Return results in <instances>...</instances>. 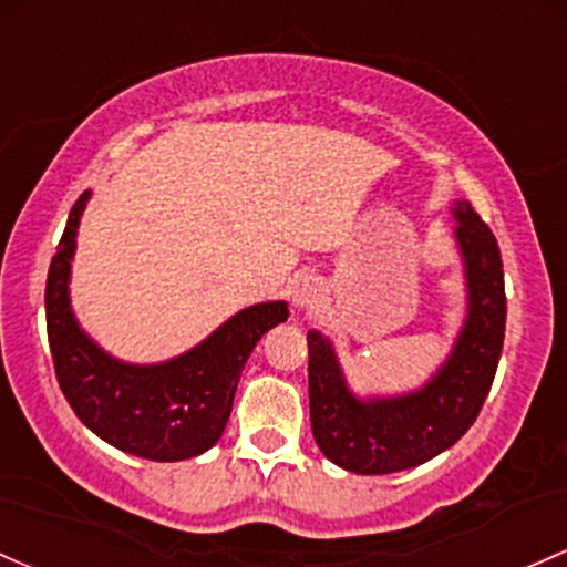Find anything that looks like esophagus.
<instances>
[{"label": "esophagus", "mask_w": 567, "mask_h": 567, "mask_svg": "<svg viewBox=\"0 0 567 567\" xmlns=\"http://www.w3.org/2000/svg\"><path fill=\"white\" fill-rule=\"evenodd\" d=\"M320 293H323V285H320L318 277H296L293 285H290V299L299 309L318 303Z\"/></svg>", "instance_id": "34e87169"}]
</instances>
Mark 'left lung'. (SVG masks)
<instances>
[{
  "label": "left lung",
  "instance_id": "1",
  "mask_svg": "<svg viewBox=\"0 0 567 567\" xmlns=\"http://www.w3.org/2000/svg\"><path fill=\"white\" fill-rule=\"evenodd\" d=\"M467 277V318L449 361L424 389L359 399L329 339L307 333L309 421L318 449L339 467L385 475L419 467L456 443L484 408L505 339V282L497 238L467 200L454 204Z\"/></svg>",
  "mask_w": 567,
  "mask_h": 567
}]
</instances>
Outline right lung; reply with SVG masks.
I'll return each instance as SVG.
<instances>
[{
    "instance_id": "right-lung-1",
    "label": "right lung",
    "mask_w": 567,
    "mask_h": 567,
    "mask_svg": "<svg viewBox=\"0 0 567 567\" xmlns=\"http://www.w3.org/2000/svg\"><path fill=\"white\" fill-rule=\"evenodd\" d=\"M89 189L75 200L48 268L45 323L59 389L97 437L124 454L182 462L223 437L236 385L255 344L288 320V303L241 309L198 348L163 363H124L81 331L70 309V260Z\"/></svg>"
}]
</instances>
